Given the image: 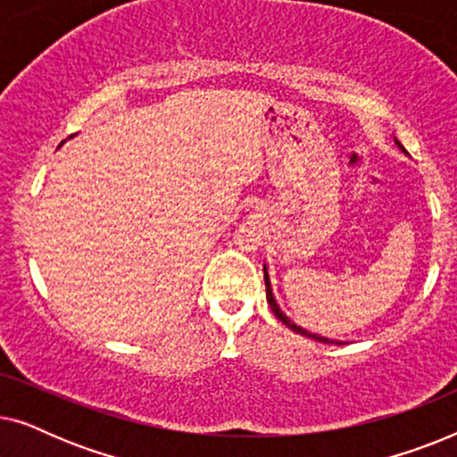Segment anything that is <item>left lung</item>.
Listing matches in <instances>:
<instances>
[{
    "instance_id": "1",
    "label": "left lung",
    "mask_w": 457,
    "mask_h": 457,
    "mask_svg": "<svg viewBox=\"0 0 457 457\" xmlns=\"http://www.w3.org/2000/svg\"><path fill=\"white\" fill-rule=\"evenodd\" d=\"M397 143V147L402 149V152H405V147L402 145V143L399 141H395ZM264 280H266V299H268V303H270V308H272V312H274V316L278 318L280 322L283 324H287V327H289L291 330H295V333H299V335H303V337H310V339H316V341H320V343H335V341H330V339H327V337H318V335H310L308 330H303L302 327H297V324H293L289 318H287L283 312L278 310V305H277V302H274V295H272V289H270V280H268V272H266V268H264ZM341 345V343H339Z\"/></svg>"
}]
</instances>
